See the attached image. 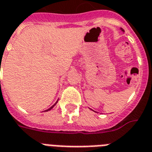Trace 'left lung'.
Returning a JSON list of instances; mask_svg holds the SVG:
<instances>
[{"mask_svg": "<svg viewBox=\"0 0 152 152\" xmlns=\"http://www.w3.org/2000/svg\"><path fill=\"white\" fill-rule=\"evenodd\" d=\"M122 31H124V30H123V29H122Z\"/></svg>", "mask_w": 152, "mask_h": 152, "instance_id": "left-lung-1", "label": "left lung"}]
</instances>
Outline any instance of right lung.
Returning <instances> with one entry per match:
<instances>
[{"mask_svg":"<svg viewBox=\"0 0 152 152\" xmlns=\"http://www.w3.org/2000/svg\"><path fill=\"white\" fill-rule=\"evenodd\" d=\"M57 102H58V101H57V102H55V104H53V105H52V106H51V107H50V109H47V110H45V111H49V110H50V109H52V108H53V107H54V106H55V104H57Z\"/></svg>","mask_w":152,"mask_h":152,"instance_id":"1","label":"right lung"}]
</instances>
